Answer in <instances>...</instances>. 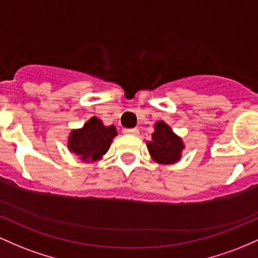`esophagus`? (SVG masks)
Returning a JSON list of instances; mask_svg holds the SVG:
<instances>
[{"mask_svg": "<svg viewBox=\"0 0 258 258\" xmlns=\"http://www.w3.org/2000/svg\"><path fill=\"white\" fill-rule=\"evenodd\" d=\"M124 133L128 135H134V137H137V135H139V130L137 128L134 129H124Z\"/></svg>", "mask_w": 258, "mask_h": 258, "instance_id": "esophagus-1", "label": "esophagus"}]
</instances>
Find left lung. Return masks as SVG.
<instances>
[{
    "label": "left lung",
    "mask_w": 258,
    "mask_h": 258,
    "mask_svg": "<svg viewBox=\"0 0 258 258\" xmlns=\"http://www.w3.org/2000/svg\"><path fill=\"white\" fill-rule=\"evenodd\" d=\"M151 140L146 141L147 150L152 161L158 164H174L180 161L185 145L183 139L175 134L173 129L163 120L153 125Z\"/></svg>",
    "instance_id": "obj_1"
}]
</instances>
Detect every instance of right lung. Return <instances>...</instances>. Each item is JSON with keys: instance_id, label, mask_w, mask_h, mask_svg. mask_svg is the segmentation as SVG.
<instances>
[{"instance_id": "1", "label": "right lung", "mask_w": 258, "mask_h": 258, "mask_svg": "<svg viewBox=\"0 0 258 258\" xmlns=\"http://www.w3.org/2000/svg\"><path fill=\"white\" fill-rule=\"evenodd\" d=\"M117 135L113 124L105 125L100 118L94 115L82 128L71 130L67 147L82 162L92 163L102 160Z\"/></svg>"}]
</instances>
